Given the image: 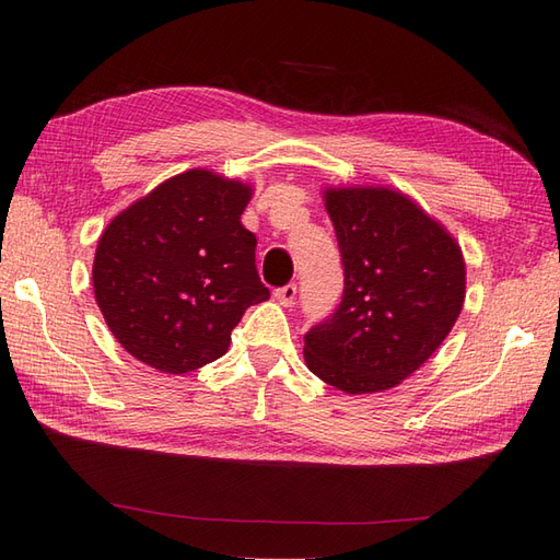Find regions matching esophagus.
I'll use <instances>...</instances> for the list:
<instances>
[{"instance_id": "1", "label": "esophagus", "mask_w": 560, "mask_h": 560, "mask_svg": "<svg viewBox=\"0 0 560 560\" xmlns=\"http://www.w3.org/2000/svg\"><path fill=\"white\" fill-rule=\"evenodd\" d=\"M276 299L282 303V306H292L294 299H296V284L290 282L280 287V290H276Z\"/></svg>"}]
</instances>
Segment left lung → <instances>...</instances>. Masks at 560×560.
Instances as JSON below:
<instances>
[{
  "label": "left lung",
  "mask_w": 560,
  "mask_h": 560,
  "mask_svg": "<svg viewBox=\"0 0 560 560\" xmlns=\"http://www.w3.org/2000/svg\"><path fill=\"white\" fill-rule=\"evenodd\" d=\"M325 208L343 261V299L303 341L317 378L348 395L383 393L444 343L465 301L460 245L385 186H338Z\"/></svg>",
  "instance_id": "left-lung-1"
}]
</instances>
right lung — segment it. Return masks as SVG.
<instances>
[{
	"instance_id": "right-lung-1",
	"label": "right lung",
	"mask_w": 560,
	"mask_h": 560,
	"mask_svg": "<svg viewBox=\"0 0 560 560\" xmlns=\"http://www.w3.org/2000/svg\"><path fill=\"white\" fill-rule=\"evenodd\" d=\"M252 186L194 167L116 214L100 235L93 290L114 338L163 374L222 358L245 311L270 296L241 224Z\"/></svg>"
}]
</instances>
